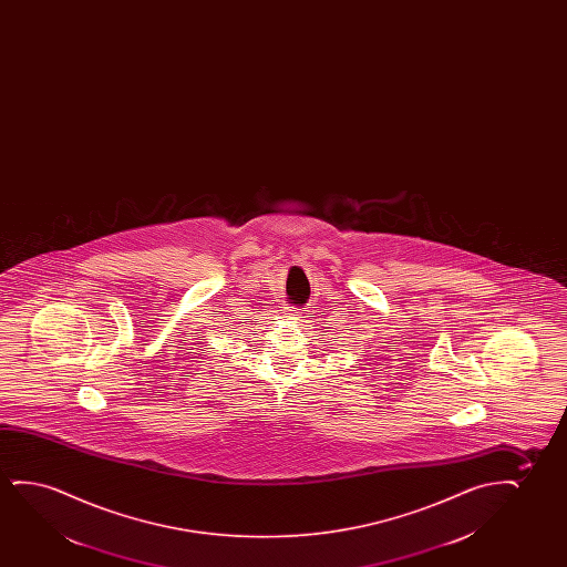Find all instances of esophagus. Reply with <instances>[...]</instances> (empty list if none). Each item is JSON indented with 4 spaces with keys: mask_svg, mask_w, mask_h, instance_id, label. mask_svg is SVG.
Instances as JSON below:
<instances>
[{
    "mask_svg": "<svg viewBox=\"0 0 567 567\" xmlns=\"http://www.w3.org/2000/svg\"><path fill=\"white\" fill-rule=\"evenodd\" d=\"M285 313H287V318L298 319V316H300V308H295V306H287V308H285Z\"/></svg>",
    "mask_w": 567,
    "mask_h": 567,
    "instance_id": "1",
    "label": "esophagus"
}]
</instances>
